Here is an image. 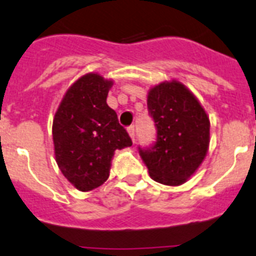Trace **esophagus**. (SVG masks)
I'll list each match as a JSON object with an SVG mask.
<instances>
[{
	"label": "esophagus",
	"mask_w": 256,
	"mask_h": 256,
	"mask_svg": "<svg viewBox=\"0 0 256 256\" xmlns=\"http://www.w3.org/2000/svg\"><path fill=\"white\" fill-rule=\"evenodd\" d=\"M128 135H130L131 139H132V142L135 143V138H136V128H135L134 125H131L128 128Z\"/></svg>",
	"instance_id": "esophagus-1"
}]
</instances>
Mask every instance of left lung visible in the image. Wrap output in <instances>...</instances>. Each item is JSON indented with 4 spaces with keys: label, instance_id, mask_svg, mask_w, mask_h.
I'll list each match as a JSON object with an SVG mask.
<instances>
[{
    "label": "left lung",
    "instance_id": "8db88e82",
    "mask_svg": "<svg viewBox=\"0 0 256 256\" xmlns=\"http://www.w3.org/2000/svg\"><path fill=\"white\" fill-rule=\"evenodd\" d=\"M146 106L157 135L150 146H139V154L150 178L165 186L186 183L208 152V114L194 95L178 81L150 88Z\"/></svg>",
    "mask_w": 256,
    "mask_h": 256
}]
</instances>
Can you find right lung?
Returning <instances> with one entry per match:
<instances>
[{
	"label": "right lung",
	"instance_id": "obj_1",
	"mask_svg": "<svg viewBox=\"0 0 256 256\" xmlns=\"http://www.w3.org/2000/svg\"><path fill=\"white\" fill-rule=\"evenodd\" d=\"M112 81L88 73L64 95L52 122L55 158L64 176L82 192H88L110 176L116 150L132 146L117 113L108 106Z\"/></svg>",
	"mask_w": 256,
	"mask_h": 256
}]
</instances>
